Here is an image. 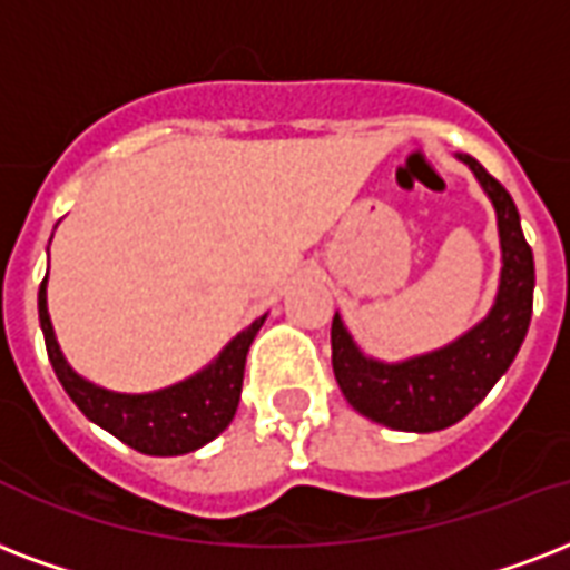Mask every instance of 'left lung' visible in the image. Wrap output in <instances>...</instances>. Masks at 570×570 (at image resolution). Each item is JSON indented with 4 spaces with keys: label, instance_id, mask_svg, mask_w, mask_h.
I'll return each mask as SVG.
<instances>
[{
    "label": "left lung",
    "instance_id": "left-lung-1",
    "mask_svg": "<svg viewBox=\"0 0 570 570\" xmlns=\"http://www.w3.org/2000/svg\"><path fill=\"white\" fill-rule=\"evenodd\" d=\"M475 173L481 188L493 199L502 238V281L493 311L460 341L440 353L410 358L403 364H382L364 358L341 316L332 323V367L343 397L367 419L385 428L430 433L466 419L488 391L511 367L532 320L535 263L523 238L520 215L511 194L499 185L475 158L460 155Z\"/></svg>",
    "mask_w": 570,
    "mask_h": 570
}]
</instances>
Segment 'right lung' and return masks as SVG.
Listing matches in <instances>:
<instances>
[{
    "label": "right lung",
    "mask_w": 570,
    "mask_h": 570,
    "mask_svg": "<svg viewBox=\"0 0 570 570\" xmlns=\"http://www.w3.org/2000/svg\"><path fill=\"white\" fill-rule=\"evenodd\" d=\"M38 316H41L50 364L82 415L101 424L104 430H110L116 440L130 449L142 451V454H158V458L188 454V451L215 440L217 433L233 421L238 397H242L247 350H250L259 325L266 323V316L254 320L245 332L233 337V343L215 364H208L206 371L190 376L188 382L155 391V394H116V391L98 389L92 382L77 376L59 353L50 314H47V277L38 289Z\"/></svg>",
    "instance_id": "obj_1"
}]
</instances>
